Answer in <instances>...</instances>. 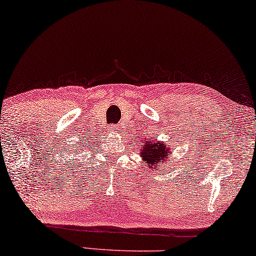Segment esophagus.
<instances>
[{"label":"esophagus","mask_w":256,"mask_h":256,"mask_svg":"<svg viewBox=\"0 0 256 256\" xmlns=\"http://www.w3.org/2000/svg\"><path fill=\"white\" fill-rule=\"evenodd\" d=\"M117 128H115V126H112V131H117Z\"/></svg>","instance_id":"esophagus-1"}]
</instances>
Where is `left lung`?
<instances>
[{
	"label": "left lung",
	"instance_id": "8db88e82",
	"mask_svg": "<svg viewBox=\"0 0 256 256\" xmlns=\"http://www.w3.org/2000/svg\"><path fill=\"white\" fill-rule=\"evenodd\" d=\"M141 156L144 160V163L147 166H156L158 163H161L169 158L170 148L166 147V144L158 142L154 140H146L141 142Z\"/></svg>",
	"mask_w": 256,
	"mask_h": 256
}]
</instances>
